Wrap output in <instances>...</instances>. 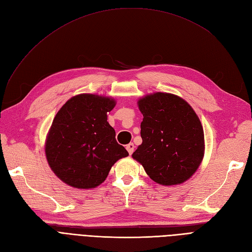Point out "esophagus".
<instances>
[{
    "label": "esophagus",
    "instance_id": "esophagus-1",
    "mask_svg": "<svg viewBox=\"0 0 252 252\" xmlns=\"http://www.w3.org/2000/svg\"><path fill=\"white\" fill-rule=\"evenodd\" d=\"M126 149H127V151H128V154L129 155H132L133 154V151H134V145L132 144V143H130V144H128L127 146H126Z\"/></svg>",
    "mask_w": 252,
    "mask_h": 252
}]
</instances>
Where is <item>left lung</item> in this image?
<instances>
[{
	"instance_id": "8db88e82",
	"label": "left lung",
	"mask_w": 252,
	"mask_h": 252,
	"mask_svg": "<svg viewBox=\"0 0 252 252\" xmlns=\"http://www.w3.org/2000/svg\"><path fill=\"white\" fill-rule=\"evenodd\" d=\"M143 113L142 144L132 158L151 180L177 185L196 171L204 156V131L194 110L183 98L164 93L138 102Z\"/></svg>"
}]
</instances>
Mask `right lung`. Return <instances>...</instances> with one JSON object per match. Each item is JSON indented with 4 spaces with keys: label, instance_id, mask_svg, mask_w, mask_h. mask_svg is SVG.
<instances>
[{
    "label": "right lung",
    "instance_id": "obj_1",
    "mask_svg": "<svg viewBox=\"0 0 252 252\" xmlns=\"http://www.w3.org/2000/svg\"><path fill=\"white\" fill-rule=\"evenodd\" d=\"M114 105L110 97L79 94L68 100L53 119L45 151L51 169L66 184L94 188L118 159L128 156L107 122Z\"/></svg>",
    "mask_w": 252,
    "mask_h": 252
}]
</instances>
